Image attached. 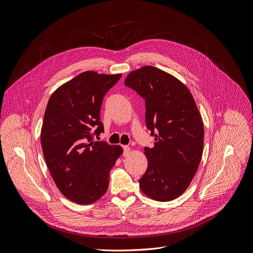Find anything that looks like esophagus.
<instances>
[{
  "label": "esophagus",
  "mask_w": 253,
  "mask_h": 253,
  "mask_svg": "<svg viewBox=\"0 0 253 253\" xmlns=\"http://www.w3.org/2000/svg\"><path fill=\"white\" fill-rule=\"evenodd\" d=\"M123 148H124V156H125V157H127L128 154H129V151H130L129 146L125 145V146H123Z\"/></svg>",
  "instance_id": "esophagus-1"
}]
</instances>
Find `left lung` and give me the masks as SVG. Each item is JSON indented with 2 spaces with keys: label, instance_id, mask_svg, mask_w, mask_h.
Listing matches in <instances>:
<instances>
[{
  "label": "left lung",
  "instance_id": "1",
  "mask_svg": "<svg viewBox=\"0 0 253 253\" xmlns=\"http://www.w3.org/2000/svg\"><path fill=\"white\" fill-rule=\"evenodd\" d=\"M125 84L145 100V124L155 136L144 147L147 169L139 187L148 197L169 201L181 195L198 169L205 129L189 89L173 76L151 66L130 72Z\"/></svg>",
  "mask_w": 253,
  "mask_h": 253
}]
</instances>
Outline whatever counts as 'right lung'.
<instances>
[{
  "label": "right lung",
  "mask_w": 253,
  "mask_h": 253,
  "mask_svg": "<svg viewBox=\"0 0 253 253\" xmlns=\"http://www.w3.org/2000/svg\"><path fill=\"white\" fill-rule=\"evenodd\" d=\"M122 74H80L50 95L41 144L46 167L60 191L79 205H90L109 187L110 171L123 154L120 145L95 141L104 132L100 107Z\"/></svg>",
  "instance_id": "right-lung-1"
}]
</instances>
